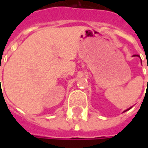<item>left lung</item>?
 I'll list each match as a JSON object with an SVG mask.
<instances>
[{
  "instance_id": "8db88e82",
  "label": "left lung",
  "mask_w": 148,
  "mask_h": 148,
  "mask_svg": "<svg viewBox=\"0 0 148 148\" xmlns=\"http://www.w3.org/2000/svg\"><path fill=\"white\" fill-rule=\"evenodd\" d=\"M134 56H138V57H139V56H138V55H134ZM147 68H148V67H147ZM131 108H132V107H130V108H129V109H128V110H124V111H123V112H126V111L128 110H130V109H131Z\"/></svg>"
}]
</instances>
